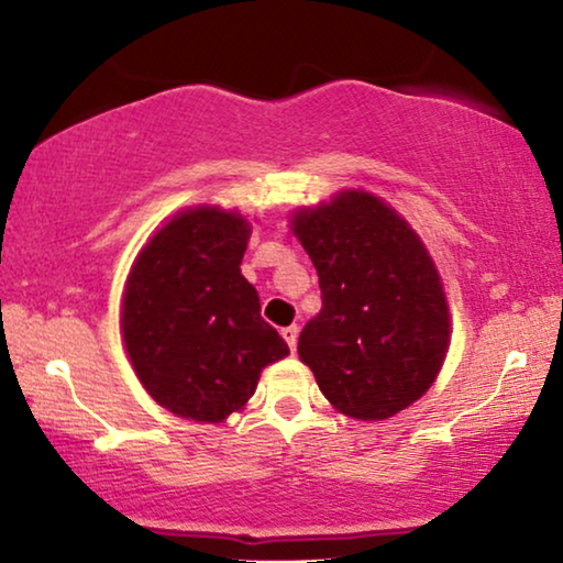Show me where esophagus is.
Returning a JSON list of instances; mask_svg holds the SVG:
<instances>
[{
	"instance_id": "obj_1",
	"label": "esophagus",
	"mask_w": 563,
	"mask_h": 563,
	"mask_svg": "<svg viewBox=\"0 0 563 563\" xmlns=\"http://www.w3.org/2000/svg\"><path fill=\"white\" fill-rule=\"evenodd\" d=\"M282 335H284V341L289 343V349L295 351V349H297V335H299V328H297V325L284 328V330H282Z\"/></svg>"
}]
</instances>
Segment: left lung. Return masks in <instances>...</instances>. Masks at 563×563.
<instances>
[{
  "label": "left lung",
  "instance_id": "1",
  "mask_svg": "<svg viewBox=\"0 0 563 563\" xmlns=\"http://www.w3.org/2000/svg\"><path fill=\"white\" fill-rule=\"evenodd\" d=\"M291 225L322 291L299 358L343 415L391 418L426 395L449 349V307L426 245L366 191L297 212Z\"/></svg>",
  "mask_w": 563,
  "mask_h": 563
}]
</instances>
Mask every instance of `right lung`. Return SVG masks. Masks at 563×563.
<instances>
[{"label": "right lung", "mask_w": 563, "mask_h": 563, "mask_svg": "<svg viewBox=\"0 0 563 563\" xmlns=\"http://www.w3.org/2000/svg\"><path fill=\"white\" fill-rule=\"evenodd\" d=\"M249 233L241 214L187 210L151 238L130 272V361L148 395L179 418L225 420L256 391L261 368L289 353L241 274Z\"/></svg>", "instance_id": "1"}]
</instances>
